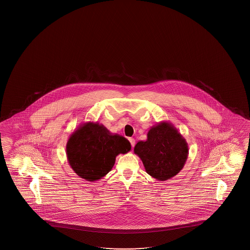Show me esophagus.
Segmentation results:
<instances>
[{
	"label": "esophagus",
	"mask_w": 250,
	"mask_h": 250,
	"mask_svg": "<svg viewBox=\"0 0 250 250\" xmlns=\"http://www.w3.org/2000/svg\"><path fill=\"white\" fill-rule=\"evenodd\" d=\"M129 141H130V145H131V147H134L135 146V139L132 138V137H130L129 138Z\"/></svg>",
	"instance_id": "obj_1"
}]
</instances>
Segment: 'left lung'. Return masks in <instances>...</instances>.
<instances>
[{
  "label": "left lung",
  "instance_id": "8db88e82",
  "mask_svg": "<svg viewBox=\"0 0 250 250\" xmlns=\"http://www.w3.org/2000/svg\"><path fill=\"white\" fill-rule=\"evenodd\" d=\"M134 153L143 161L147 174L166 181L183 169L188 158V147L185 137L172 124L162 121L151 127L147 140L139 141Z\"/></svg>",
  "mask_w": 250,
  "mask_h": 250
}]
</instances>
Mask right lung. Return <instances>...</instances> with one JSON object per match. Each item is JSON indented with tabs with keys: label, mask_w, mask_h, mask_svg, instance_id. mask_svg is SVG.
Wrapping results in <instances>:
<instances>
[{
	"label": "right lung",
	"mask_w": 250,
	"mask_h": 250,
	"mask_svg": "<svg viewBox=\"0 0 250 250\" xmlns=\"http://www.w3.org/2000/svg\"><path fill=\"white\" fill-rule=\"evenodd\" d=\"M130 142L103 125L83 123L69 137L65 150L70 167L87 181L99 180L109 172L117 155L126 154Z\"/></svg>",
	"instance_id": "1"
}]
</instances>
